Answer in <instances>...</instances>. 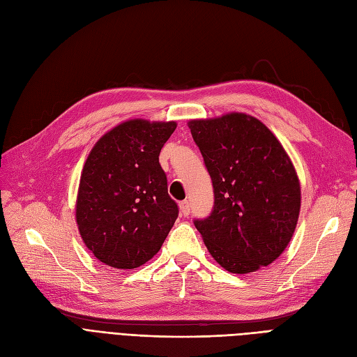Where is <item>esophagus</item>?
<instances>
[{
    "instance_id": "esophagus-1",
    "label": "esophagus",
    "mask_w": 357,
    "mask_h": 357,
    "mask_svg": "<svg viewBox=\"0 0 357 357\" xmlns=\"http://www.w3.org/2000/svg\"><path fill=\"white\" fill-rule=\"evenodd\" d=\"M180 211H181V214H183L184 217L190 214V202H189L188 199L180 202Z\"/></svg>"
}]
</instances>
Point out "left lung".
Here are the masks:
<instances>
[{
    "instance_id": "1",
    "label": "left lung",
    "mask_w": 357,
    "mask_h": 357,
    "mask_svg": "<svg viewBox=\"0 0 357 357\" xmlns=\"http://www.w3.org/2000/svg\"><path fill=\"white\" fill-rule=\"evenodd\" d=\"M213 181L210 215L195 218L208 251L231 273H251L284 252L300 214V183L263 122L229 114L189 122Z\"/></svg>"
}]
</instances>
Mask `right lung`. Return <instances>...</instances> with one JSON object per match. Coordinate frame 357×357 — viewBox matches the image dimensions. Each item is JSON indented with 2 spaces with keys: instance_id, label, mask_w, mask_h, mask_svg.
I'll return each mask as SVG.
<instances>
[{
  "instance_id": "add662e5",
  "label": "right lung",
  "mask_w": 357,
  "mask_h": 357,
  "mask_svg": "<svg viewBox=\"0 0 357 357\" xmlns=\"http://www.w3.org/2000/svg\"><path fill=\"white\" fill-rule=\"evenodd\" d=\"M176 122L132 119L106 132L85 161L77 199L81 238L99 261L136 268L161 250L178 217L159 153Z\"/></svg>"
}]
</instances>
